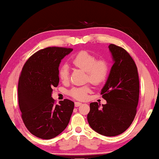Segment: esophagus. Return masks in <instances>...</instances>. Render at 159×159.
I'll return each instance as SVG.
<instances>
[{
  "instance_id": "34e87169",
  "label": "esophagus",
  "mask_w": 159,
  "mask_h": 159,
  "mask_svg": "<svg viewBox=\"0 0 159 159\" xmlns=\"http://www.w3.org/2000/svg\"><path fill=\"white\" fill-rule=\"evenodd\" d=\"M82 105V102H75V107H79L80 105Z\"/></svg>"
}]
</instances>
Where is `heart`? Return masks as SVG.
Instances as JSON below:
<instances>
[{"label":"heart","mask_w":159,"mask_h":159,"mask_svg":"<svg viewBox=\"0 0 159 159\" xmlns=\"http://www.w3.org/2000/svg\"><path fill=\"white\" fill-rule=\"evenodd\" d=\"M72 63L77 68L87 72V80L94 84L103 82L109 72V64L104 58L97 59L95 55L87 51H81L72 58ZM58 77L62 82L69 80V69L67 65H63L58 70ZM89 86L74 87L70 91V95L75 99L84 100L90 92Z\"/></svg>","instance_id":"1"}]
</instances>
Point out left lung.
Here are the masks:
<instances>
[{
    "mask_svg": "<svg viewBox=\"0 0 159 159\" xmlns=\"http://www.w3.org/2000/svg\"><path fill=\"white\" fill-rule=\"evenodd\" d=\"M114 64L101 93L105 105L91 102L87 120L99 134L112 137L128 129L137 112L140 83L135 61L126 50L110 44Z\"/></svg>",
    "mask_w": 159,
    "mask_h": 159,
    "instance_id": "1",
    "label": "left lung"
}]
</instances>
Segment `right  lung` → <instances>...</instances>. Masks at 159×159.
<instances>
[{
  "label": "right lung",
  "instance_id": "obj_1",
  "mask_svg": "<svg viewBox=\"0 0 159 159\" xmlns=\"http://www.w3.org/2000/svg\"><path fill=\"white\" fill-rule=\"evenodd\" d=\"M72 51L58 47L39 50L22 68L18 84L19 109L27 129L39 138H55L66 129L70 119L74 102L65 99L56 105L52 93L59 82L61 61Z\"/></svg>",
  "mask_w": 159,
  "mask_h": 159
}]
</instances>
